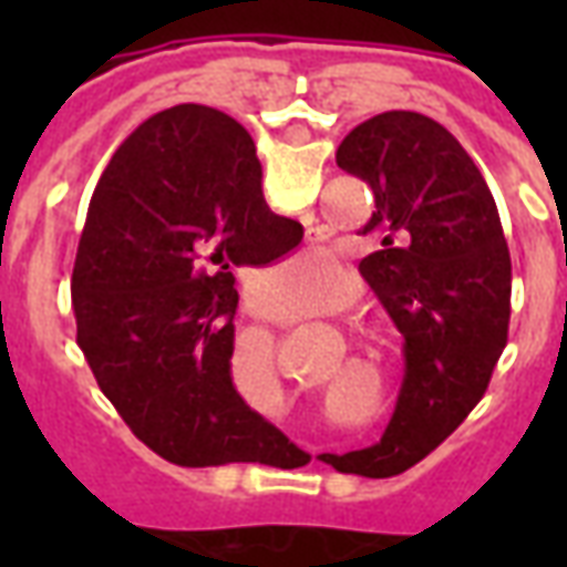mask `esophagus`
Segmentation results:
<instances>
[{
	"label": "esophagus",
	"instance_id": "obj_1",
	"mask_svg": "<svg viewBox=\"0 0 567 567\" xmlns=\"http://www.w3.org/2000/svg\"><path fill=\"white\" fill-rule=\"evenodd\" d=\"M246 312L251 316V319H260V321H270L279 316V312L267 303V297H246Z\"/></svg>",
	"mask_w": 567,
	"mask_h": 567
}]
</instances>
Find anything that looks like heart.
<instances>
[{
	"mask_svg": "<svg viewBox=\"0 0 567 567\" xmlns=\"http://www.w3.org/2000/svg\"><path fill=\"white\" fill-rule=\"evenodd\" d=\"M291 270H297V276H276V288H279V295H285L288 300H295V303H312L316 297H319L321 288V272H324V260L312 258V255H300L288 264ZM352 282L346 279V276H337L333 279V291H349ZM264 364L270 370V377H276V368H272V352H264Z\"/></svg>",
	"mask_w": 567,
	"mask_h": 567,
	"instance_id": "obj_1",
	"label": "heart"
}]
</instances>
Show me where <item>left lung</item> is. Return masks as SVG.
<instances>
[{
    "label": "left lung",
    "instance_id": "left-lung-1",
    "mask_svg": "<svg viewBox=\"0 0 567 567\" xmlns=\"http://www.w3.org/2000/svg\"><path fill=\"white\" fill-rule=\"evenodd\" d=\"M368 182L361 234L380 248L358 264L404 333V385L380 443L333 455L346 474L394 476L437 450L483 398L511 324V251L486 178L434 117L382 112L337 148Z\"/></svg>",
    "mask_w": 567,
    "mask_h": 567
}]
</instances>
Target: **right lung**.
<instances>
[{"instance_id":"1","label":"right lung","mask_w":567,"mask_h":567,"mask_svg":"<svg viewBox=\"0 0 567 567\" xmlns=\"http://www.w3.org/2000/svg\"><path fill=\"white\" fill-rule=\"evenodd\" d=\"M300 239L264 199L246 127L218 109H166L112 154L81 230L72 309L96 385L161 458L282 462L288 440L230 373L234 272Z\"/></svg>"}]
</instances>
